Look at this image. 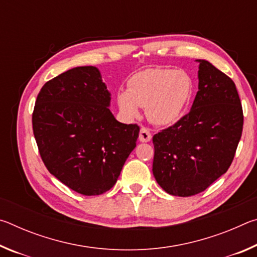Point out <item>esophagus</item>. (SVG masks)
<instances>
[{
    "instance_id": "obj_1",
    "label": "esophagus",
    "mask_w": 257,
    "mask_h": 257,
    "mask_svg": "<svg viewBox=\"0 0 257 257\" xmlns=\"http://www.w3.org/2000/svg\"><path fill=\"white\" fill-rule=\"evenodd\" d=\"M152 139V134L150 132V129H147L145 127H143L139 132V141L142 143H147Z\"/></svg>"
}]
</instances>
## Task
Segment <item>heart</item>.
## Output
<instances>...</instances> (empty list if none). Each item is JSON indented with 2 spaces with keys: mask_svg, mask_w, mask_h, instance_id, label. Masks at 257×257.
<instances>
[{
  "mask_svg": "<svg viewBox=\"0 0 257 257\" xmlns=\"http://www.w3.org/2000/svg\"><path fill=\"white\" fill-rule=\"evenodd\" d=\"M194 90V80L188 72L147 69L130 78L128 90L119 92L116 102L127 119L137 118L139 107H145L151 122L168 127L184 116Z\"/></svg>",
  "mask_w": 257,
  "mask_h": 257,
  "instance_id": "heart-1",
  "label": "heart"
}]
</instances>
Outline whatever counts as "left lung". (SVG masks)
Returning a JSON list of instances; mask_svg holds the SVG:
<instances>
[{
	"label": "left lung",
	"instance_id": "obj_1",
	"mask_svg": "<svg viewBox=\"0 0 257 257\" xmlns=\"http://www.w3.org/2000/svg\"><path fill=\"white\" fill-rule=\"evenodd\" d=\"M196 62L198 92L189 113L153 136V175L173 196L202 193L227 172L242 133L234 82L208 61Z\"/></svg>",
	"mask_w": 257,
	"mask_h": 257
}]
</instances>
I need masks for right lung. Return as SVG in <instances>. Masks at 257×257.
Listing matches in <instances>:
<instances>
[{
	"instance_id": "obj_1",
	"label": "right lung",
	"mask_w": 257,
	"mask_h": 257,
	"mask_svg": "<svg viewBox=\"0 0 257 257\" xmlns=\"http://www.w3.org/2000/svg\"><path fill=\"white\" fill-rule=\"evenodd\" d=\"M96 67H77L42 87L33 130L47 170L85 196L111 189L136 147L137 124L119 122Z\"/></svg>"
}]
</instances>
